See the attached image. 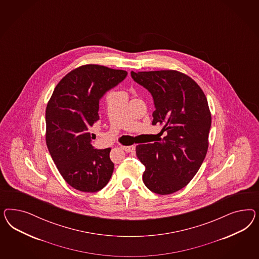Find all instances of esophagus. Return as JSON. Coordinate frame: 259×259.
I'll list each match as a JSON object with an SVG mask.
<instances>
[{
	"mask_svg": "<svg viewBox=\"0 0 259 259\" xmlns=\"http://www.w3.org/2000/svg\"><path fill=\"white\" fill-rule=\"evenodd\" d=\"M120 148L121 149L124 150L125 152H133L134 150H135V146L134 145H130V146H120Z\"/></svg>",
	"mask_w": 259,
	"mask_h": 259,
	"instance_id": "1",
	"label": "esophagus"
}]
</instances>
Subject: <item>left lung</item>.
<instances>
[{"mask_svg":"<svg viewBox=\"0 0 259 259\" xmlns=\"http://www.w3.org/2000/svg\"><path fill=\"white\" fill-rule=\"evenodd\" d=\"M127 76L124 70L87 64L69 72L55 87L46 110L47 145L64 181L95 193L110 181L111 149H95L89 127L99 121V102Z\"/></svg>","mask_w":259,"mask_h":259,"instance_id":"obj_1","label":"left lung"}]
</instances>
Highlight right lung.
I'll return each instance as SVG.
<instances>
[{"mask_svg": "<svg viewBox=\"0 0 259 259\" xmlns=\"http://www.w3.org/2000/svg\"><path fill=\"white\" fill-rule=\"evenodd\" d=\"M131 77L153 97L152 124L167 133L159 142L136 147L145 166L142 180L150 191L170 195L193 180L206 157L212 123L208 102L196 81L179 71H132Z\"/></svg>", "mask_w": 259, "mask_h": 259, "instance_id": "obj_1", "label": "right lung"}]
</instances>
